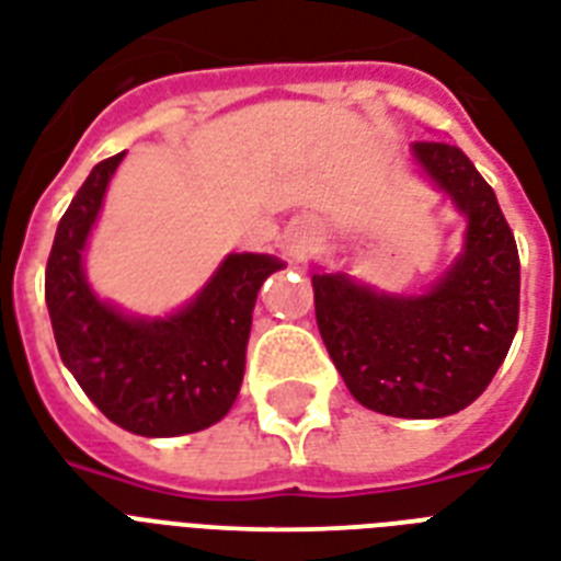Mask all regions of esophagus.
<instances>
[{
  "label": "esophagus",
  "instance_id": "esophagus-1",
  "mask_svg": "<svg viewBox=\"0 0 561 561\" xmlns=\"http://www.w3.org/2000/svg\"><path fill=\"white\" fill-rule=\"evenodd\" d=\"M308 244H311V238H308V232H297V236L288 238V250L294 259H302L308 250Z\"/></svg>",
  "mask_w": 561,
  "mask_h": 561
}]
</instances>
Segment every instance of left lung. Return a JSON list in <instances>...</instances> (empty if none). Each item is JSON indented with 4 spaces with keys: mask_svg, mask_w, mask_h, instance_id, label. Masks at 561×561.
<instances>
[{
    "mask_svg": "<svg viewBox=\"0 0 561 561\" xmlns=\"http://www.w3.org/2000/svg\"><path fill=\"white\" fill-rule=\"evenodd\" d=\"M413 160L466 215L451 271L419 297H392L346 273H314L317 329L364 408L399 419L460 413L486 390L518 329L522 262L497 197L451 142L413 145Z\"/></svg>",
    "mask_w": 561,
    "mask_h": 561,
    "instance_id": "8db88e82",
    "label": "left lung"
}]
</instances>
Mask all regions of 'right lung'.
<instances>
[{"instance_id": "obj_1", "label": "right lung", "mask_w": 561, "mask_h": 561, "mask_svg": "<svg viewBox=\"0 0 561 561\" xmlns=\"http://www.w3.org/2000/svg\"><path fill=\"white\" fill-rule=\"evenodd\" d=\"M125 151L99 162L57 224L46 306L57 352L92 404L139 436L194 434L227 416L244 378L262 282L282 267L259 253L227 255L206 288L162 320H136L92 294L87 238Z\"/></svg>"}]
</instances>
